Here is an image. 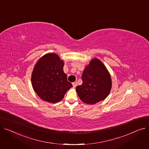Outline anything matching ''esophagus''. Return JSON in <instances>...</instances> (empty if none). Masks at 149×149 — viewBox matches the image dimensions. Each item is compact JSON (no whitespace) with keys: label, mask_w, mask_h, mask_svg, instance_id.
<instances>
[{"label":"esophagus","mask_w":149,"mask_h":149,"mask_svg":"<svg viewBox=\"0 0 149 149\" xmlns=\"http://www.w3.org/2000/svg\"><path fill=\"white\" fill-rule=\"evenodd\" d=\"M72 85H73V87H74V88H75V87L77 86V81H75V82L72 83Z\"/></svg>","instance_id":"obj_1"}]
</instances>
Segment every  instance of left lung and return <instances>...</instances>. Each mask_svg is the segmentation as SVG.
<instances>
[{"mask_svg":"<svg viewBox=\"0 0 149 149\" xmlns=\"http://www.w3.org/2000/svg\"><path fill=\"white\" fill-rule=\"evenodd\" d=\"M81 79L83 83L76 87V91L84 103L94 104L104 100L111 92V75L103 63L97 58L92 59L85 68Z\"/></svg>","mask_w":149,"mask_h":149,"instance_id":"1","label":"left lung"}]
</instances>
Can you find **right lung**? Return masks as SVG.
<instances>
[{"mask_svg":"<svg viewBox=\"0 0 149 149\" xmlns=\"http://www.w3.org/2000/svg\"><path fill=\"white\" fill-rule=\"evenodd\" d=\"M64 61L55 53L46 54L38 60L31 75L36 93L43 101L57 103L72 87L63 72Z\"/></svg>","mask_w":149,"mask_h":149,"instance_id":"add662e5","label":"right lung"}]
</instances>
